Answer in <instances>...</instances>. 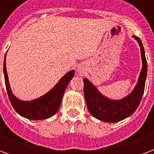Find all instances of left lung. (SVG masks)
<instances>
[{"mask_svg": "<svg viewBox=\"0 0 154 154\" xmlns=\"http://www.w3.org/2000/svg\"><path fill=\"white\" fill-rule=\"evenodd\" d=\"M134 38L138 41L142 57L143 67L135 88L128 97L119 100H112L103 97L96 87L87 79H84V97L87 109L95 118L109 123H116L131 116L139 106L141 101L147 77V60L144 48L140 38Z\"/></svg>", "mask_w": 154, "mask_h": 154, "instance_id": "left-lung-1", "label": "left lung"}]
</instances>
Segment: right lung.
<instances>
[{"instance_id": "1", "label": "right lung", "mask_w": 154, "mask_h": 154, "mask_svg": "<svg viewBox=\"0 0 154 154\" xmlns=\"http://www.w3.org/2000/svg\"><path fill=\"white\" fill-rule=\"evenodd\" d=\"M3 69H4V76H5V87L12 106L17 113L23 117L29 119H48L55 115L60 107L64 91L66 90L69 82L72 79L75 74V71L73 70L68 72L66 75H64L61 78V80L57 82V85L44 96L31 101H23L17 99L13 95L11 90L7 72H6L5 55Z\"/></svg>"}]
</instances>
